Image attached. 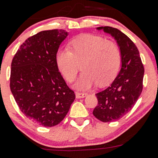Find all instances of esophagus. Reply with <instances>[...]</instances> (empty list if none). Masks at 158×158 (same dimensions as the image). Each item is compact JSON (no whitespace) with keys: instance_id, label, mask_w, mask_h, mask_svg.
<instances>
[{"instance_id":"1","label":"esophagus","mask_w":158,"mask_h":158,"mask_svg":"<svg viewBox=\"0 0 158 158\" xmlns=\"http://www.w3.org/2000/svg\"><path fill=\"white\" fill-rule=\"evenodd\" d=\"M88 95L87 93H82V92H76V96L77 98H85Z\"/></svg>"}]
</instances>
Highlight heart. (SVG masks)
<instances>
[{
	"mask_svg": "<svg viewBox=\"0 0 158 158\" xmlns=\"http://www.w3.org/2000/svg\"><path fill=\"white\" fill-rule=\"evenodd\" d=\"M69 50L60 49L56 56L58 69L66 80H75L79 65L84 72L73 85L77 90H87L96 85H105L115 78L122 56L117 44L100 36L81 34L72 40Z\"/></svg>",
	"mask_w": 158,
	"mask_h": 158,
	"instance_id": "b5f03b06",
	"label": "heart"
}]
</instances>
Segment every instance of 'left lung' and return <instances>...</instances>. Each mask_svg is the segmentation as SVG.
Instances as JSON below:
<instances>
[{
  "mask_svg": "<svg viewBox=\"0 0 158 158\" xmlns=\"http://www.w3.org/2000/svg\"><path fill=\"white\" fill-rule=\"evenodd\" d=\"M96 30L114 38L122 56L118 74L109 87L96 94L98 106L92 112L102 122H114L130 111L138 101L142 92L144 69L139 51L128 36L111 27H99Z\"/></svg>",
  "mask_w": 158,
  "mask_h": 158,
  "instance_id": "left-lung-1",
  "label": "left lung"
}]
</instances>
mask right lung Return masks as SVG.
<instances>
[{"label":"right lung","instance_id":"right-lung-1","mask_svg":"<svg viewBox=\"0 0 158 158\" xmlns=\"http://www.w3.org/2000/svg\"><path fill=\"white\" fill-rule=\"evenodd\" d=\"M69 33L39 32L23 43L11 63V92L20 111L40 125L52 127L66 117L76 98L56 63L59 47Z\"/></svg>","mask_w":158,"mask_h":158}]
</instances>
